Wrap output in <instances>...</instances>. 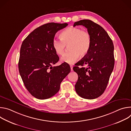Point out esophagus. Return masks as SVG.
<instances>
[{
	"instance_id": "esophagus-1",
	"label": "esophagus",
	"mask_w": 131,
	"mask_h": 131,
	"mask_svg": "<svg viewBox=\"0 0 131 131\" xmlns=\"http://www.w3.org/2000/svg\"><path fill=\"white\" fill-rule=\"evenodd\" d=\"M70 67L71 71H72V70H73V66H72V65H70Z\"/></svg>"
}]
</instances>
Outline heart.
Wrapping results in <instances>:
<instances>
[{"mask_svg": "<svg viewBox=\"0 0 131 131\" xmlns=\"http://www.w3.org/2000/svg\"><path fill=\"white\" fill-rule=\"evenodd\" d=\"M61 40L54 39L53 49L58 55H62L66 46L68 51L61 58V61L69 64L76 61L79 55L84 57L90 51L92 39L90 32L78 27H70L60 34Z\"/></svg>", "mask_w": 131, "mask_h": 131, "instance_id": "obj_1", "label": "heart"}]
</instances>
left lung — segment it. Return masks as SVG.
Listing matches in <instances>:
<instances>
[{
	"label": "left lung",
	"mask_w": 131,
	"mask_h": 131,
	"mask_svg": "<svg viewBox=\"0 0 131 131\" xmlns=\"http://www.w3.org/2000/svg\"><path fill=\"white\" fill-rule=\"evenodd\" d=\"M77 25L87 28L92 42L88 54L73 67L78 75L74 86L80 97L95 99L104 92L114 69V46L107 32L99 24L90 20H82L74 23L73 26Z\"/></svg>",
	"instance_id": "1"
}]
</instances>
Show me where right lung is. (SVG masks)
I'll return each instance as SVG.
<instances>
[{"instance_id": "right-lung-1", "label": "right lung", "mask_w": 131, "mask_h": 131, "mask_svg": "<svg viewBox=\"0 0 131 131\" xmlns=\"http://www.w3.org/2000/svg\"><path fill=\"white\" fill-rule=\"evenodd\" d=\"M67 25L45 24L34 30L22 42L18 70L25 86L37 99H48L57 94L62 81L70 71L66 63L52 66L59 60L52 47L55 35Z\"/></svg>"}]
</instances>
